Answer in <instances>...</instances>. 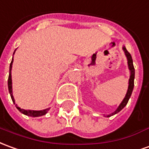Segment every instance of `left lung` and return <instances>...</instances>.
<instances>
[{
  "instance_id": "1",
  "label": "left lung",
  "mask_w": 149,
  "mask_h": 149,
  "mask_svg": "<svg viewBox=\"0 0 149 149\" xmlns=\"http://www.w3.org/2000/svg\"><path fill=\"white\" fill-rule=\"evenodd\" d=\"M123 50L124 51V53H125L126 56H127V64H128V68L129 70H130V79H129V85H128V89H127V92L126 93V96L125 97L123 98V102H122L120 105L118 106V107L117 108V110L113 112L112 114H108L107 115V117H111L112 115H114V114H117L118 113L119 111H121L122 109H123L125 106L127 104L128 102V100L130 98V97L132 95V90L133 88H134V79H135V68H134V66H133V60L132 58V56H131V54L127 51L126 49V47L123 46Z\"/></svg>"
}]
</instances>
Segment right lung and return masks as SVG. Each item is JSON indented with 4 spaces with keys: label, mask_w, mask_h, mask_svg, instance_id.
Wrapping results in <instances>:
<instances>
[{
    "label": "right lung",
    "mask_w": 149,
    "mask_h": 149,
    "mask_svg": "<svg viewBox=\"0 0 149 149\" xmlns=\"http://www.w3.org/2000/svg\"><path fill=\"white\" fill-rule=\"evenodd\" d=\"M16 51V50H15ZM15 51L13 54L15 53ZM13 58L12 59V61L10 63V66H9V78H8V88H9V94H10V97L12 98V101L15 104V100H14V97L13 96V90H12V77H11V69H12V64H13ZM15 107H17V109L18 111H20L21 113L26 114L27 116H31V117H39V116H42V115H44L47 113V111H49L50 108H47V109H45V110H42V111H31V110H24V109H22L19 107H17V105H15Z\"/></svg>",
    "instance_id": "add662e5"
}]
</instances>
